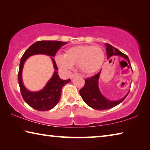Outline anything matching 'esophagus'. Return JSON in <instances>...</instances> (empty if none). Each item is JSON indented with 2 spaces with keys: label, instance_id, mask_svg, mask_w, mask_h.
Listing matches in <instances>:
<instances>
[{
  "label": "esophagus",
  "instance_id": "34e87169",
  "mask_svg": "<svg viewBox=\"0 0 150 150\" xmlns=\"http://www.w3.org/2000/svg\"><path fill=\"white\" fill-rule=\"evenodd\" d=\"M78 75V73H73V74H72L71 75V79H73V77H75V76H77Z\"/></svg>",
  "mask_w": 150,
  "mask_h": 150
}]
</instances>
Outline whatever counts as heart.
Returning a JSON list of instances; mask_svg holds the SVG:
<instances>
[{
	"instance_id": "obj_1",
	"label": "heart",
	"mask_w": 150,
	"mask_h": 150,
	"mask_svg": "<svg viewBox=\"0 0 150 150\" xmlns=\"http://www.w3.org/2000/svg\"><path fill=\"white\" fill-rule=\"evenodd\" d=\"M105 52L98 46L77 45L66 51L65 55L57 54L55 62L61 69L69 71L79 64L83 72L93 73L100 69L105 60Z\"/></svg>"
}]
</instances>
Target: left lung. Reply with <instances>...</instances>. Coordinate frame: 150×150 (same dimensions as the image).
<instances>
[{
  "mask_svg": "<svg viewBox=\"0 0 150 150\" xmlns=\"http://www.w3.org/2000/svg\"><path fill=\"white\" fill-rule=\"evenodd\" d=\"M105 46L107 59H109L114 55H118L126 59V61H122L121 62L126 63L128 65V67L129 66L131 67L130 60L126 55L122 53L117 48L113 47L110 44H106ZM100 74V71L93 77L87 78V79H85L84 87L80 90L79 93L83 100L90 107L96 109V110H104L115 107L121 103L125 99L130 91L123 98L118 100H110L107 99L103 95L99 89V87H98V79H99Z\"/></svg>",
  "mask_w": 150,
  "mask_h": 150,
  "instance_id": "8db88e82",
  "label": "left lung"
}]
</instances>
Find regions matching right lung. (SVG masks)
<instances>
[{
  "label": "right lung",
  "mask_w": 150,
  "mask_h": 150,
  "mask_svg": "<svg viewBox=\"0 0 150 150\" xmlns=\"http://www.w3.org/2000/svg\"><path fill=\"white\" fill-rule=\"evenodd\" d=\"M67 42L60 41H38L28 47L20 59L18 71V83L22 96L28 105L32 108L40 111H47L54 108L60 99L63 86L69 83L70 79L63 80L60 79L57 71L58 68L53 57L61 47ZM37 54H44L52 57L55 69L52 77L47 85L39 91H30L25 87L22 81L21 75L24 63L29 57Z\"/></svg>",
  "instance_id": "obj_1"
}]
</instances>
